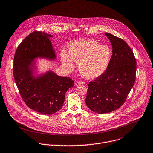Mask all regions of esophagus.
<instances>
[{
  "label": "esophagus",
  "mask_w": 153,
  "mask_h": 153,
  "mask_svg": "<svg viewBox=\"0 0 153 153\" xmlns=\"http://www.w3.org/2000/svg\"><path fill=\"white\" fill-rule=\"evenodd\" d=\"M84 84V82H83L82 80H78L76 82V85H82Z\"/></svg>",
  "instance_id": "esophagus-1"
}]
</instances>
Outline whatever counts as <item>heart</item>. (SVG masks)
I'll use <instances>...</instances> for the list:
<instances>
[{
  "instance_id": "obj_1",
  "label": "heart",
  "mask_w": 153,
  "mask_h": 153,
  "mask_svg": "<svg viewBox=\"0 0 153 153\" xmlns=\"http://www.w3.org/2000/svg\"><path fill=\"white\" fill-rule=\"evenodd\" d=\"M69 55L61 52L63 65L69 69L73 68V60L79 63L81 74L88 79H94L102 74L108 68L112 51L107 45H101L93 39L77 40L69 48Z\"/></svg>"
}]
</instances>
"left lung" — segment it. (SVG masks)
I'll list each match as a JSON object with an SVG mask.
<instances>
[{
    "mask_svg": "<svg viewBox=\"0 0 153 153\" xmlns=\"http://www.w3.org/2000/svg\"><path fill=\"white\" fill-rule=\"evenodd\" d=\"M112 46L106 71L89 82L85 102L93 112L104 114L119 108L126 101L136 77V60L125 41L105 33Z\"/></svg>",
    "mask_w": 153,
    "mask_h": 153,
    "instance_id": "8db88e82",
    "label": "left lung"
}]
</instances>
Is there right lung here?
Instances as JSON below:
<instances>
[{
	"label": "right lung",
	"mask_w": 153,
	"mask_h": 153,
	"mask_svg": "<svg viewBox=\"0 0 153 153\" xmlns=\"http://www.w3.org/2000/svg\"><path fill=\"white\" fill-rule=\"evenodd\" d=\"M41 31L29 34L17 48L13 63V76L19 94L30 108L46 115L56 113L62 107L66 91L74 85L69 77L48 71L38 78L32 76L30 65L33 59L56 58L49 38Z\"/></svg>",
	"instance_id": "add662e5"
}]
</instances>
